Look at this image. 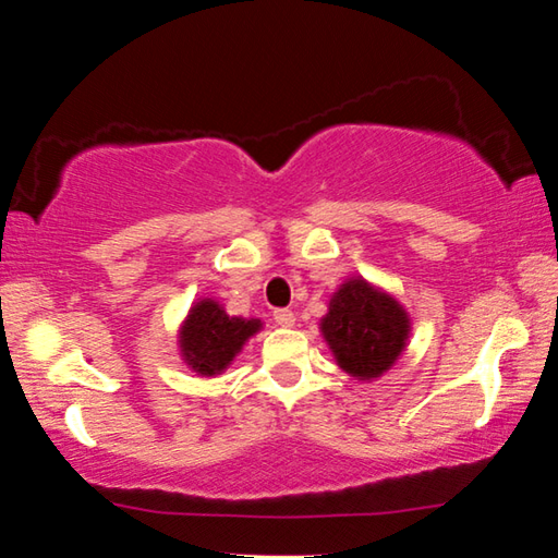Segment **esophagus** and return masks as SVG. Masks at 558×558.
Segmentation results:
<instances>
[{
	"label": "esophagus",
	"mask_w": 558,
	"mask_h": 558,
	"mask_svg": "<svg viewBox=\"0 0 558 558\" xmlns=\"http://www.w3.org/2000/svg\"><path fill=\"white\" fill-rule=\"evenodd\" d=\"M272 319H276L280 327H292L295 325V313H292V310H276Z\"/></svg>",
	"instance_id": "1"
}]
</instances>
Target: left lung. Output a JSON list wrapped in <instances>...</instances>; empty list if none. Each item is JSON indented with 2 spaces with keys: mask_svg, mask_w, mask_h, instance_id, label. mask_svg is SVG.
<instances>
[{
  "mask_svg": "<svg viewBox=\"0 0 558 558\" xmlns=\"http://www.w3.org/2000/svg\"><path fill=\"white\" fill-rule=\"evenodd\" d=\"M323 332L342 369L374 379L401 354L409 337V317L399 302L376 292L364 280H349L329 300Z\"/></svg>",
  "mask_w": 558,
  "mask_h": 558,
  "instance_id": "obj_1",
  "label": "left lung"
}]
</instances>
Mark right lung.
<instances>
[{"label": "right lung", "instance_id": "right-lung-1", "mask_svg": "<svg viewBox=\"0 0 558 558\" xmlns=\"http://www.w3.org/2000/svg\"><path fill=\"white\" fill-rule=\"evenodd\" d=\"M258 327V319L229 317L214 300H202L182 329V352L194 372L219 374Z\"/></svg>", "mask_w": 558, "mask_h": 558}]
</instances>
